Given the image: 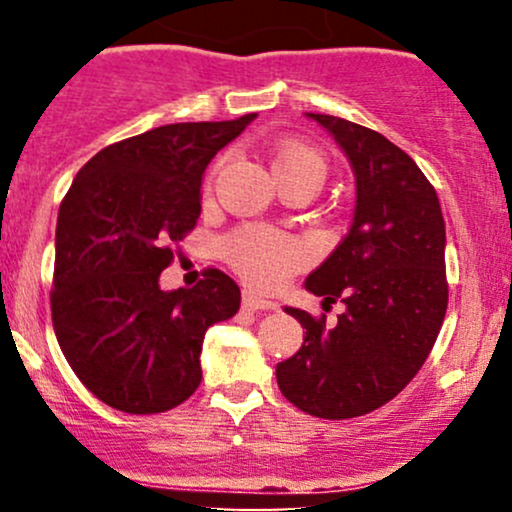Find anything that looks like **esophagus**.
I'll use <instances>...</instances> for the list:
<instances>
[{"instance_id": "1", "label": "esophagus", "mask_w": 512, "mask_h": 512, "mask_svg": "<svg viewBox=\"0 0 512 512\" xmlns=\"http://www.w3.org/2000/svg\"><path fill=\"white\" fill-rule=\"evenodd\" d=\"M243 310H252V313H260V310H276V303L264 301V298L255 296L252 291L243 293Z\"/></svg>"}]
</instances>
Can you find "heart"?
<instances>
[{
  "instance_id": "obj_1",
  "label": "heart",
  "mask_w": 512,
  "mask_h": 512,
  "mask_svg": "<svg viewBox=\"0 0 512 512\" xmlns=\"http://www.w3.org/2000/svg\"><path fill=\"white\" fill-rule=\"evenodd\" d=\"M219 163L209 170L204 187H211ZM327 161L305 144L286 142L272 151V173L281 187H303L315 195L327 180ZM223 257L236 272L260 291L284 286L308 264V248L301 240L276 233L267 226H240L223 240Z\"/></svg>"
}]
</instances>
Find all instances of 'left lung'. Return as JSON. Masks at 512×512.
<instances>
[{
  "mask_svg": "<svg viewBox=\"0 0 512 512\" xmlns=\"http://www.w3.org/2000/svg\"><path fill=\"white\" fill-rule=\"evenodd\" d=\"M337 139L356 173L354 223L305 289L342 301L337 325L286 308L303 346L276 363L293 407L317 419H354L383 407L419 373L448 310L445 221L433 185L383 134L308 113Z\"/></svg>",
  "mask_w": 512,
  "mask_h": 512,
  "instance_id": "1",
  "label": "left lung"
}]
</instances>
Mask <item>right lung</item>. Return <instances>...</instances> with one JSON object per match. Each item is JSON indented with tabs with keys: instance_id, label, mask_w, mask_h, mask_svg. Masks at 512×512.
Segmentation results:
<instances>
[{
	"instance_id": "add662e5",
	"label": "right lung",
	"mask_w": 512,
	"mask_h": 512,
	"mask_svg": "<svg viewBox=\"0 0 512 512\" xmlns=\"http://www.w3.org/2000/svg\"><path fill=\"white\" fill-rule=\"evenodd\" d=\"M255 113L178 122L98 151L64 195L55 233L52 327L64 358L101 402L161 414L202 383L204 332L240 308V289L204 269L192 289L161 291L173 243L197 226L202 173Z\"/></svg>"
}]
</instances>
